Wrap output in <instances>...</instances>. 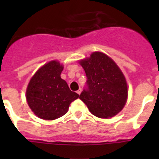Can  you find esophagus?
Listing matches in <instances>:
<instances>
[{
  "mask_svg": "<svg viewBox=\"0 0 159 159\" xmlns=\"http://www.w3.org/2000/svg\"><path fill=\"white\" fill-rule=\"evenodd\" d=\"M81 92H82V89H81V88H80V89H79L76 92H77V94H79V95H80Z\"/></svg>",
  "mask_w": 159,
  "mask_h": 159,
  "instance_id": "1",
  "label": "esophagus"
}]
</instances>
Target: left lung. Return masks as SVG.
Wrapping results in <instances>:
<instances>
[{
	"instance_id": "obj_1",
	"label": "left lung",
	"mask_w": 159,
	"mask_h": 159,
	"mask_svg": "<svg viewBox=\"0 0 159 159\" xmlns=\"http://www.w3.org/2000/svg\"><path fill=\"white\" fill-rule=\"evenodd\" d=\"M87 75V87L80 99L96 117L116 116L127 102L128 90L124 75L111 58L100 52L80 61Z\"/></svg>"
}]
</instances>
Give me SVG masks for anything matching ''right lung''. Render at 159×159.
<instances>
[{"label":"right lung","instance_id":"add662e5","mask_svg":"<svg viewBox=\"0 0 159 159\" xmlns=\"http://www.w3.org/2000/svg\"><path fill=\"white\" fill-rule=\"evenodd\" d=\"M63 69L59 61L52 60L42 66L29 81L26 99L31 110L40 119L53 120L61 117L80 96L61 79Z\"/></svg>","mask_w":159,"mask_h":159}]
</instances>
